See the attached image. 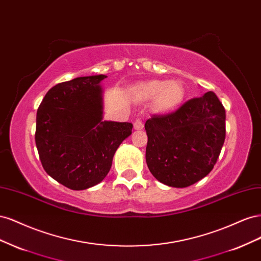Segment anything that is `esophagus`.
<instances>
[{"instance_id":"esophagus-1","label":"esophagus","mask_w":261,"mask_h":261,"mask_svg":"<svg viewBox=\"0 0 261 261\" xmlns=\"http://www.w3.org/2000/svg\"><path fill=\"white\" fill-rule=\"evenodd\" d=\"M134 128L135 129H143L144 128V123L141 122L140 120H136L135 122H134Z\"/></svg>"}]
</instances>
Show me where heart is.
<instances>
[{
    "label": "heart",
    "mask_w": 261,
    "mask_h": 261,
    "mask_svg": "<svg viewBox=\"0 0 261 261\" xmlns=\"http://www.w3.org/2000/svg\"><path fill=\"white\" fill-rule=\"evenodd\" d=\"M139 94L145 100L152 99V108L155 112L168 114L180 107L186 92L183 84L178 81L151 80L139 85Z\"/></svg>",
    "instance_id": "1"
}]
</instances>
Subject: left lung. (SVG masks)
<instances>
[{"label":"left lung","mask_w":261,"mask_h":261,"mask_svg":"<svg viewBox=\"0 0 261 261\" xmlns=\"http://www.w3.org/2000/svg\"><path fill=\"white\" fill-rule=\"evenodd\" d=\"M146 162L161 183L183 188L207 176L225 139V109L215 92L146 121Z\"/></svg>","instance_id":"8db88e82"}]
</instances>
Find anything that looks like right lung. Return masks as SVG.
Returning a JSON list of instances; mask_svg holds the SVG:
<instances>
[{
	"label": "right lung",
	"mask_w": 261,
	"mask_h": 261,
	"mask_svg": "<svg viewBox=\"0 0 261 261\" xmlns=\"http://www.w3.org/2000/svg\"><path fill=\"white\" fill-rule=\"evenodd\" d=\"M106 75L77 77L55 85L37 111L36 145L44 171L73 191L102 181L116 149L133 124L102 121L99 85Z\"/></svg>",
	"instance_id": "1"
}]
</instances>
